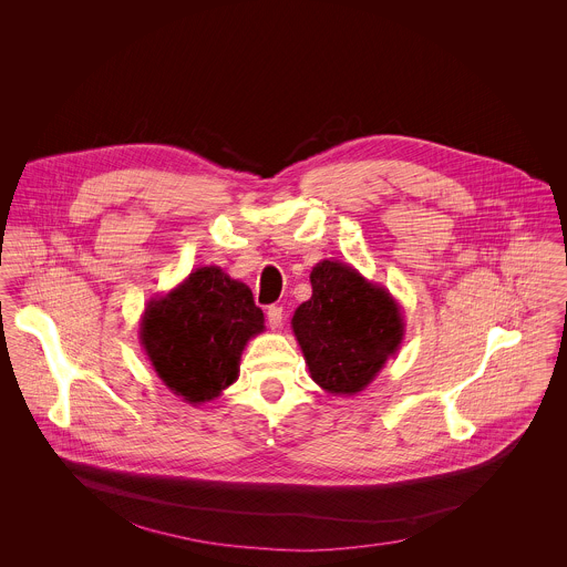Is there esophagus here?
Instances as JSON below:
<instances>
[{
	"instance_id": "esophagus-1",
	"label": "esophagus",
	"mask_w": 567,
	"mask_h": 567,
	"mask_svg": "<svg viewBox=\"0 0 567 567\" xmlns=\"http://www.w3.org/2000/svg\"><path fill=\"white\" fill-rule=\"evenodd\" d=\"M266 319H268L270 329H279L284 323V308L281 306H270L268 312H266Z\"/></svg>"
}]
</instances>
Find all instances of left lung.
Instances as JSON below:
<instances>
[{
	"mask_svg": "<svg viewBox=\"0 0 567 567\" xmlns=\"http://www.w3.org/2000/svg\"><path fill=\"white\" fill-rule=\"evenodd\" d=\"M312 297L292 317L312 380L331 395L367 389L404 338L400 303L353 266L323 259L312 268Z\"/></svg>",
	"mask_w": 567,
	"mask_h": 567,
	"instance_id": "left-lung-1",
	"label": "left lung"
}]
</instances>
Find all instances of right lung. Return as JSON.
Segmentation results:
<instances>
[{"instance_id":"obj_1","label":"right lung","mask_w":567,"mask_h":567,"mask_svg":"<svg viewBox=\"0 0 567 567\" xmlns=\"http://www.w3.org/2000/svg\"><path fill=\"white\" fill-rule=\"evenodd\" d=\"M259 331L264 312L250 288L205 266L148 303L140 338L163 384L196 405L238 380L244 344Z\"/></svg>"}]
</instances>
